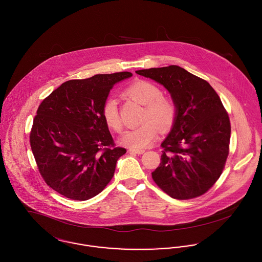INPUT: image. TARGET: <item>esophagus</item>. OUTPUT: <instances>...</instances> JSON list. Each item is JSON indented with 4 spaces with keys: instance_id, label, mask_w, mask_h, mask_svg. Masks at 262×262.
I'll return each mask as SVG.
<instances>
[{
    "instance_id": "1",
    "label": "esophagus",
    "mask_w": 262,
    "mask_h": 262,
    "mask_svg": "<svg viewBox=\"0 0 262 262\" xmlns=\"http://www.w3.org/2000/svg\"><path fill=\"white\" fill-rule=\"evenodd\" d=\"M130 154H136V155H142L145 152L144 149H134V148H130L129 149Z\"/></svg>"
}]
</instances>
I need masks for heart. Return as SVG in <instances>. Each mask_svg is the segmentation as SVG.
I'll return each instance as SVG.
<instances>
[{
    "mask_svg": "<svg viewBox=\"0 0 262 262\" xmlns=\"http://www.w3.org/2000/svg\"><path fill=\"white\" fill-rule=\"evenodd\" d=\"M125 93L130 98L145 105L140 126L127 130L121 142L125 146L140 149L149 146L158 138L160 127L170 130L174 126L178 107L174 100L164 96L162 89L149 81H136L128 86ZM101 116L105 125L116 131L122 130V121L119 114L118 102L115 98H107L101 107Z\"/></svg>",
    "mask_w": 262,
    "mask_h": 262,
    "instance_id": "b5f03b06",
    "label": "heart"
}]
</instances>
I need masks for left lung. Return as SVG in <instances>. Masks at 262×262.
I'll use <instances>...</instances> for the list:
<instances>
[{"label": "left lung", "instance_id": "left-lung-1", "mask_svg": "<svg viewBox=\"0 0 262 262\" xmlns=\"http://www.w3.org/2000/svg\"><path fill=\"white\" fill-rule=\"evenodd\" d=\"M169 90L177 104L174 126L161 144L155 183L174 199H192L206 193L223 173L231 137V123L210 84L185 69L171 65L136 71Z\"/></svg>", "mask_w": 262, "mask_h": 262}]
</instances>
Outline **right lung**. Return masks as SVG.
Segmentation results:
<instances>
[{"mask_svg":"<svg viewBox=\"0 0 262 262\" xmlns=\"http://www.w3.org/2000/svg\"><path fill=\"white\" fill-rule=\"evenodd\" d=\"M130 72L73 79L55 89L39 104L30 131V146L45 182L61 195L88 200L114 177L126 154L116 147L101 107L113 86Z\"/></svg>","mask_w":262,"mask_h":262,"instance_id":"1","label":"right lung"}]
</instances>
